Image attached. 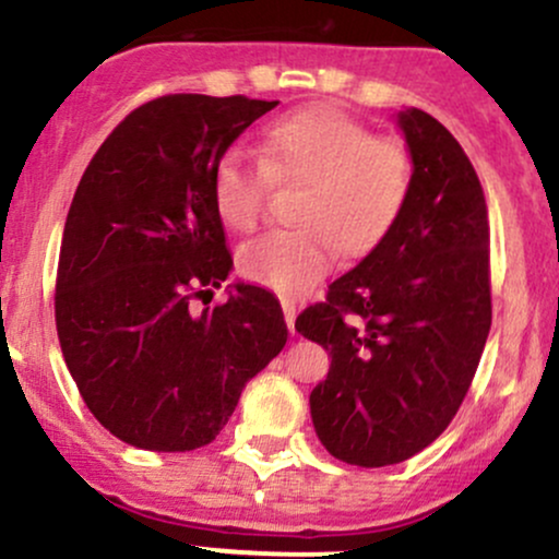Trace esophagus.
I'll list each match as a JSON object with an SVG mask.
<instances>
[{"label":"esophagus","instance_id":"obj_1","mask_svg":"<svg viewBox=\"0 0 559 559\" xmlns=\"http://www.w3.org/2000/svg\"><path fill=\"white\" fill-rule=\"evenodd\" d=\"M282 311H285V322H287V330L296 332V300L293 298H282Z\"/></svg>","mask_w":559,"mask_h":559}]
</instances>
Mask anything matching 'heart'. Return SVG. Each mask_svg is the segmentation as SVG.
Returning a JSON list of instances; mask_svg holds the SVG:
<instances>
[{
    "instance_id": "heart-1",
    "label": "heart",
    "mask_w": 559,
    "mask_h": 559,
    "mask_svg": "<svg viewBox=\"0 0 559 559\" xmlns=\"http://www.w3.org/2000/svg\"><path fill=\"white\" fill-rule=\"evenodd\" d=\"M272 181L300 185L293 200L298 227L246 242L237 269L253 285L298 296L330 272L337 248L356 259L396 227L412 192V158L393 136H374L348 112L317 105L263 131L261 160L218 158L211 195L224 227H259Z\"/></svg>"
}]
</instances>
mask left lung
<instances>
[{
	"instance_id": "left-lung-1",
	"label": "left lung",
	"mask_w": 559,
	"mask_h": 559,
	"mask_svg": "<svg viewBox=\"0 0 559 559\" xmlns=\"http://www.w3.org/2000/svg\"><path fill=\"white\" fill-rule=\"evenodd\" d=\"M399 127L415 171L396 227L296 319L332 356L309 399L319 441L359 467L409 460L449 428L491 330L478 174L425 110H401Z\"/></svg>"
}]
</instances>
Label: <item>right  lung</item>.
I'll use <instances>...</instances> for the list:
<instances>
[{
	"mask_svg": "<svg viewBox=\"0 0 559 559\" xmlns=\"http://www.w3.org/2000/svg\"><path fill=\"white\" fill-rule=\"evenodd\" d=\"M266 99L166 94L131 110L81 177L55 282L71 378L105 430L144 451H192L229 423L242 388L285 348L280 300L235 285L213 168ZM205 304V300H203Z\"/></svg>",
	"mask_w": 559,
	"mask_h": 559,
	"instance_id": "1",
	"label": "right lung"
}]
</instances>
